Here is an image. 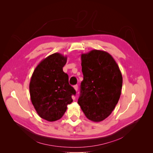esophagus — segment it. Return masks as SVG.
<instances>
[{"instance_id":"34e87169","label":"esophagus","mask_w":153,"mask_h":153,"mask_svg":"<svg viewBox=\"0 0 153 153\" xmlns=\"http://www.w3.org/2000/svg\"><path fill=\"white\" fill-rule=\"evenodd\" d=\"M74 89H75L76 91H78V85H74Z\"/></svg>"}]
</instances>
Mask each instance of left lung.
Returning <instances> with one entry per match:
<instances>
[{
	"label": "left lung",
	"mask_w": 153,
	"mask_h": 153,
	"mask_svg": "<svg viewBox=\"0 0 153 153\" xmlns=\"http://www.w3.org/2000/svg\"><path fill=\"white\" fill-rule=\"evenodd\" d=\"M84 80L78 103L87 119L100 122L108 117L121 94L123 76L112 55L92 50L81 55Z\"/></svg>",
	"instance_id": "1"
}]
</instances>
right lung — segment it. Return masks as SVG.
<instances>
[{
	"mask_svg": "<svg viewBox=\"0 0 153 153\" xmlns=\"http://www.w3.org/2000/svg\"><path fill=\"white\" fill-rule=\"evenodd\" d=\"M67 57L59 53L41 61L32 73L29 84L32 103L39 117L48 121L61 119L72 103L76 91L69 84L68 74L62 68Z\"/></svg>",
	"mask_w": 153,
	"mask_h": 153,
	"instance_id": "1",
	"label": "right lung"
}]
</instances>
